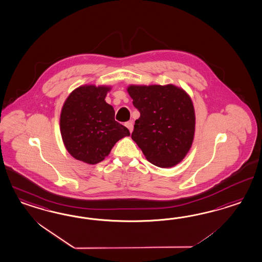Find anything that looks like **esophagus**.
Wrapping results in <instances>:
<instances>
[{"mask_svg": "<svg viewBox=\"0 0 262 262\" xmlns=\"http://www.w3.org/2000/svg\"><path fill=\"white\" fill-rule=\"evenodd\" d=\"M125 126L129 129L130 133H132V131H133V122L132 121H128V122L125 123Z\"/></svg>", "mask_w": 262, "mask_h": 262, "instance_id": "obj_1", "label": "esophagus"}]
</instances>
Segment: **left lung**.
Segmentation results:
<instances>
[{
	"label": "left lung",
	"mask_w": 262,
	"mask_h": 262,
	"mask_svg": "<svg viewBox=\"0 0 262 262\" xmlns=\"http://www.w3.org/2000/svg\"><path fill=\"white\" fill-rule=\"evenodd\" d=\"M135 108L132 139L159 167H171L187 155L193 141L194 108L187 93L174 85L129 86Z\"/></svg>",
	"instance_id": "obj_1"
}]
</instances>
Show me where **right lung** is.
<instances>
[{
  "mask_svg": "<svg viewBox=\"0 0 262 262\" xmlns=\"http://www.w3.org/2000/svg\"><path fill=\"white\" fill-rule=\"evenodd\" d=\"M110 88L81 86L68 97L60 116V131L68 152L95 165L110 153L115 143L130 132L115 120V111L105 101Z\"/></svg>",
  "mask_w": 262,
  "mask_h": 262,
  "instance_id": "right-lung-1",
  "label": "right lung"
}]
</instances>
